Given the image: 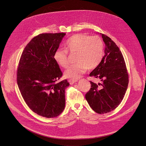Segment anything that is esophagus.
I'll use <instances>...</instances> for the list:
<instances>
[{
    "instance_id": "obj_1",
    "label": "esophagus",
    "mask_w": 146,
    "mask_h": 146,
    "mask_svg": "<svg viewBox=\"0 0 146 146\" xmlns=\"http://www.w3.org/2000/svg\"><path fill=\"white\" fill-rule=\"evenodd\" d=\"M78 80H72V79H70L68 80V82L70 83V84H73L76 83V82H78Z\"/></svg>"
}]
</instances>
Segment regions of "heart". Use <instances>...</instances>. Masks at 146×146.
Masks as SVG:
<instances>
[{
    "label": "heart",
    "instance_id": "1",
    "mask_svg": "<svg viewBox=\"0 0 146 146\" xmlns=\"http://www.w3.org/2000/svg\"><path fill=\"white\" fill-rule=\"evenodd\" d=\"M67 50L71 53L77 52L76 63L71 65L64 73L67 78L79 79L82 74L89 68L99 65L104 56V44L98 36H92L78 34L70 37L65 43ZM54 60L62 67H66L68 61L67 52L62 49H57L54 53Z\"/></svg>",
    "mask_w": 146,
    "mask_h": 146
}]
</instances>
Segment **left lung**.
Here are the masks:
<instances>
[{
    "mask_svg": "<svg viewBox=\"0 0 146 146\" xmlns=\"http://www.w3.org/2000/svg\"><path fill=\"white\" fill-rule=\"evenodd\" d=\"M105 44L101 62L90 74L101 83L90 82L91 88L85 94L90 107L102 114L115 110L124 98L129 83L125 61L117 45L111 38L100 34Z\"/></svg>",
    "mask_w": 146,
    "mask_h": 146,
    "instance_id": "8db88e82",
    "label": "left lung"
}]
</instances>
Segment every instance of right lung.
<instances>
[{"label":"right lung","instance_id":"1","mask_svg":"<svg viewBox=\"0 0 146 146\" xmlns=\"http://www.w3.org/2000/svg\"><path fill=\"white\" fill-rule=\"evenodd\" d=\"M65 33H45L34 37L25 48L19 62L17 82L22 96L35 113L46 118L60 115L65 107L66 79L54 60Z\"/></svg>","mask_w":146,"mask_h":146}]
</instances>
